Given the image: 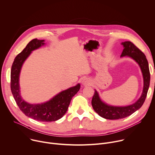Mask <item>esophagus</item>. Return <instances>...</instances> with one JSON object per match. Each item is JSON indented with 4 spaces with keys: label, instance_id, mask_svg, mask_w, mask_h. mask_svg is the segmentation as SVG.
Wrapping results in <instances>:
<instances>
[{
    "label": "esophagus",
    "instance_id": "1",
    "mask_svg": "<svg viewBox=\"0 0 155 155\" xmlns=\"http://www.w3.org/2000/svg\"><path fill=\"white\" fill-rule=\"evenodd\" d=\"M91 81L89 78H85L82 81V84L84 85H89L91 84Z\"/></svg>",
    "mask_w": 155,
    "mask_h": 155
}]
</instances>
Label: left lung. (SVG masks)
<instances>
[{
    "label": "left lung",
    "mask_w": 155,
    "mask_h": 155,
    "mask_svg": "<svg viewBox=\"0 0 155 155\" xmlns=\"http://www.w3.org/2000/svg\"><path fill=\"white\" fill-rule=\"evenodd\" d=\"M124 49L121 57L129 56L138 63L141 68L143 77V89L140 98L135 104L127 107L110 106L101 101L98 94L95 90L92 100V105L95 111L101 117L107 119H123L131 115L138 110L143 104L150 85V73L146 56L132 42L126 41L122 43Z\"/></svg>",
    "instance_id": "1"
}]
</instances>
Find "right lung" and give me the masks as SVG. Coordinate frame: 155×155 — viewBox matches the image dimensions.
<instances>
[{
	"instance_id": "right-lung-1",
	"label": "right lung",
	"mask_w": 155,
	"mask_h": 155,
	"mask_svg": "<svg viewBox=\"0 0 155 155\" xmlns=\"http://www.w3.org/2000/svg\"><path fill=\"white\" fill-rule=\"evenodd\" d=\"M44 40L34 39L30 41L21 53L17 55L12 66L10 88L14 99L20 110L28 117L41 122H51L62 117L66 113L73 96L79 91L81 85L64 91L50 101L42 104L32 105L25 101L20 94L19 76L21 66L31 51L43 45Z\"/></svg>"
}]
</instances>
